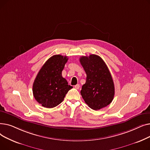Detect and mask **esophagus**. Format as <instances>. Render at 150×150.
I'll use <instances>...</instances> for the list:
<instances>
[{
	"label": "esophagus",
	"mask_w": 150,
	"mask_h": 150,
	"mask_svg": "<svg viewBox=\"0 0 150 150\" xmlns=\"http://www.w3.org/2000/svg\"><path fill=\"white\" fill-rule=\"evenodd\" d=\"M74 87H75V89H78L80 88V84H76V85L74 86Z\"/></svg>",
	"instance_id": "34e87169"
}]
</instances>
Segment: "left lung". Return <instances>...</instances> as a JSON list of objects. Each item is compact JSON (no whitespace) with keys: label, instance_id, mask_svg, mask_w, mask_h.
Wrapping results in <instances>:
<instances>
[{"label":"left lung","instance_id":"8db88e82","mask_svg":"<svg viewBox=\"0 0 150 150\" xmlns=\"http://www.w3.org/2000/svg\"><path fill=\"white\" fill-rule=\"evenodd\" d=\"M80 61L87 75L81 90L85 103L94 110L107 106L114 98L115 89L111 74L105 62L96 54L83 56Z\"/></svg>","mask_w":150,"mask_h":150}]
</instances>
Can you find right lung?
<instances>
[{
  "instance_id": "1",
  "label": "right lung",
  "mask_w": 150,
  "mask_h": 150,
  "mask_svg": "<svg viewBox=\"0 0 150 150\" xmlns=\"http://www.w3.org/2000/svg\"><path fill=\"white\" fill-rule=\"evenodd\" d=\"M67 60L66 56L53 55L39 71L33 84V93L35 100L42 106L52 108L58 106L73 88L62 76Z\"/></svg>"
}]
</instances>
